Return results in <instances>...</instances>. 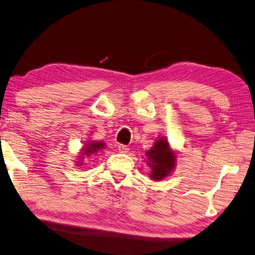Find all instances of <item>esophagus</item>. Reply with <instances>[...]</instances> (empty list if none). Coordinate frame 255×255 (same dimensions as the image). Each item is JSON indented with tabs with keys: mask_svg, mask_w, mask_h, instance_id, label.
I'll use <instances>...</instances> for the list:
<instances>
[{
	"mask_svg": "<svg viewBox=\"0 0 255 255\" xmlns=\"http://www.w3.org/2000/svg\"><path fill=\"white\" fill-rule=\"evenodd\" d=\"M119 151L122 152V154H127V152H128V147L125 146V144H119Z\"/></svg>",
	"mask_w": 255,
	"mask_h": 255,
	"instance_id": "1",
	"label": "esophagus"
}]
</instances>
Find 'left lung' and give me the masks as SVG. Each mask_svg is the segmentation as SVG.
<instances>
[{
  "mask_svg": "<svg viewBox=\"0 0 255 255\" xmlns=\"http://www.w3.org/2000/svg\"><path fill=\"white\" fill-rule=\"evenodd\" d=\"M146 156L149 159L148 165L151 168L150 178L152 180H163L173 170L175 164L174 152L168 148V142L160 138L154 143V147L149 151H146Z\"/></svg>",
  "mask_w": 255,
  "mask_h": 255,
  "instance_id": "obj_1",
  "label": "left lung"
}]
</instances>
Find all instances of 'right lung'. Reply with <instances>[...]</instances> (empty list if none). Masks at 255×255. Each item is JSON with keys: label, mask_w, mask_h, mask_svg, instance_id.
Instances as JSON below:
<instances>
[{"label": "right lung", "mask_w": 255, "mask_h": 255, "mask_svg": "<svg viewBox=\"0 0 255 255\" xmlns=\"http://www.w3.org/2000/svg\"><path fill=\"white\" fill-rule=\"evenodd\" d=\"M87 148H85V152L84 154L87 155V156H89V155H91V154H96V152L98 151V150H100L101 148H104L105 146H104V143L103 142H99V141H96V142H90L89 144H87V146H85ZM81 157V156H80ZM82 164V163H81Z\"/></svg>", "instance_id": "1"}]
</instances>
